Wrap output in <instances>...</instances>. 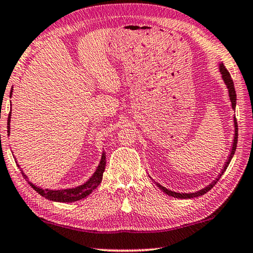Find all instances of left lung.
<instances>
[{"label": "left lung", "instance_id": "8db88e82", "mask_svg": "<svg viewBox=\"0 0 253 253\" xmlns=\"http://www.w3.org/2000/svg\"><path fill=\"white\" fill-rule=\"evenodd\" d=\"M218 69H219V72L221 74V79L222 81H224L225 85L227 87V90H228V95H229V100H230V103H231V108L232 110L235 111L236 108V103H237V96H236V91H235V86H234V82H232L231 80V77L229 72L227 71V69L225 68L224 63L220 62L219 66H218ZM234 127H235V133H234V140H232V145H231V149H230V152H229V156L228 158H227V160L225 162L224 167H222V169L220 171V173L218 174V176L216 177V179L212 181L211 183H210L209 185L203 187V189H201L200 191L197 192H194V193H180V192H174V191H171L169 189H167V187L162 186L161 184H159L158 182H155L157 186L159 187L160 190H162V192H165L167 195L169 196H172V197H175V199H184V200H187V199H194V197H199V196H202L206 194L207 192H209L210 190L212 189V186H214L217 182H218V180L221 177V175L224 174V172L226 171L227 168H228L229 163L232 159V157H234L235 155V151H236V148H237V141H238V126H237V121H236V116H234ZM151 179V176H150Z\"/></svg>", "mask_w": 253, "mask_h": 253}]
</instances>
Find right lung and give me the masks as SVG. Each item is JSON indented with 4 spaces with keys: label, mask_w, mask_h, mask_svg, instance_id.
Here are the masks:
<instances>
[{
    "label": "right lung",
    "mask_w": 253,
    "mask_h": 253,
    "mask_svg": "<svg viewBox=\"0 0 253 253\" xmlns=\"http://www.w3.org/2000/svg\"><path fill=\"white\" fill-rule=\"evenodd\" d=\"M12 92L13 88L11 90V93H9V97H12ZM12 107V104H11ZM11 116H12V108L11 112L8 114V118H7V132L9 135L11 132ZM15 162L16 161V158H15ZM105 166H106V156L105 152H102V157L100 163L96 168L95 172L93 173L92 176L88 179L86 182H84L82 185H79L76 187H72V189H63V190H49V189H42V187H38L28 180L27 175L22 171V174L25 177V180H27L29 185H31L33 189L36 191L38 194H41L44 199H47L49 201H53V202H61V203H71V202H77L79 200H82L84 197H86L91 194V193L96 189V187L100 185V183L102 182L103 179V173L105 171ZM17 167H19L17 165ZM21 169V168H19Z\"/></svg>",
    "instance_id": "1"
}]
</instances>
